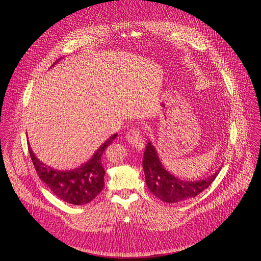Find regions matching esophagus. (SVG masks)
<instances>
[{
  "instance_id": "obj_1",
  "label": "esophagus",
  "mask_w": 261,
  "mask_h": 261,
  "mask_svg": "<svg viewBox=\"0 0 261 261\" xmlns=\"http://www.w3.org/2000/svg\"><path fill=\"white\" fill-rule=\"evenodd\" d=\"M126 139L129 142V144H131L133 147L139 150H142L145 146V140L139 128L130 129L126 135Z\"/></svg>"
}]
</instances>
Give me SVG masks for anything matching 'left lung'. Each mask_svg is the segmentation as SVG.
I'll return each mask as SVG.
<instances>
[{
    "label": "left lung",
    "mask_w": 261,
    "mask_h": 261,
    "mask_svg": "<svg viewBox=\"0 0 261 261\" xmlns=\"http://www.w3.org/2000/svg\"><path fill=\"white\" fill-rule=\"evenodd\" d=\"M143 169L149 190L160 200L167 203L181 202L194 198L206 189L217 177L219 171L200 181H182L171 175L163 167L155 148L148 143L144 152Z\"/></svg>",
    "instance_id": "obj_1"
}]
</instances>
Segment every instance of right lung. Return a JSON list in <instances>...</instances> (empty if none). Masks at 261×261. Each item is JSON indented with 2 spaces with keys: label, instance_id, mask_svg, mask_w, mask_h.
<instances>
[{
  "label": "right lung",
  "instance_id": "add662e5",
  "mask_svg": "<svg viewBox=\"0 0 261 261\" xmlns=\"http://www.w3.org/2000/svg\"><path fill=\"white\" fill-rule=\"evenodd\" d=\"M117 136L113 134L94 153L85 165L70 171H58L41 163L33 153L29 146V151L40 180L59 199L74 205H84L94 200L105 186V168L101 156L108 146L111 145Z\"/></svg>",
  "mask_w": 261,
  "mask_h": 261
}]
</instances>
